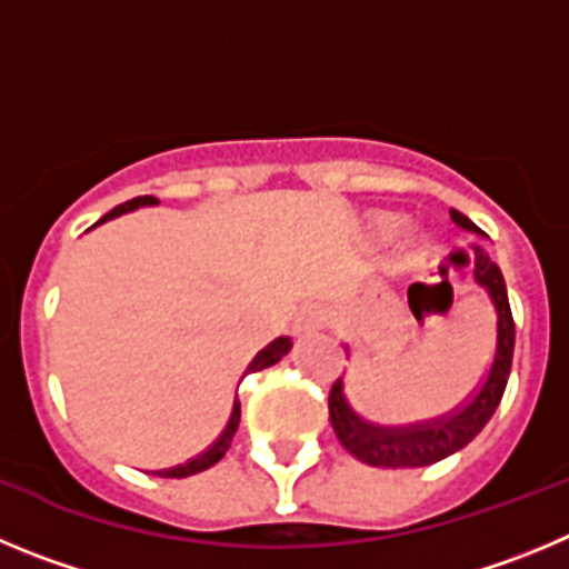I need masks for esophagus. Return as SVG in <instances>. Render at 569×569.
I'll return each instance as SVG.
<instances>
[{"instance_id": "34e87169", "label": "esophagus", "mask_w": 569, "mask_h": 569, "mask_svg": "<svg viewBox=\"0 0 569 569\" xmlns=\"http://www.w3.org/2000/svg\"><path fill=\"white\" fill-rule=\"evenodd\" d=\"M315 329H320V311H317L315 306H303V309L295 315L291 331L300 337V335H309V331H315Z\"/></svg>"}]
</instances>
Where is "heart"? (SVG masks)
Returning <instances> with one entry per match:
<instances>
[{"label": "heart", "instance_id": "b5f03b06", "mask_svg": "<svg viewBox=\"0 0 569 569\" xmlns=\"http://www.w3.org/2000/svg\"><path fill=\"white\" fill-rule=\"evenodd\" d=\"M399 229H402V221L399 218H393V214H377L371 221V238L377 247H386V243H391L393 238L399 234ZM422 247V240H417L413 243V249Z\"/></svg>", "mask_w": 569, "mask_h": 569}]
</instances>
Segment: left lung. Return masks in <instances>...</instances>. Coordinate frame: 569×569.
Returning <instances> with one entry per match:
<instances>
[{
    "label": "left lung",
    "instance_id": "8db88e82",
    "mask_svg": "<svg viewBox=\"0 0 569 569\" xmlns=\"http://www.w3.org/2000/svg\"><path fill=\"white\" fill-rule=\"evenodd\" d=\"M450 218L465 232L485 238L482 229L457 209H450ZM453 263L468 269L473 283L488 295L490 306H493V355H490V362L482 377H479V382L468 393H462V399H457L453 406L433 413V417L406 425H386L368 419L357 406V393L340 377L329 393L331 425H335V433L342 448L360 462L371 465V468H425V465L439 462V459L462 450L476 433L482 431L496 408H499V399L505 393V386H508L516 342V326L513 315H510L505 278H501L499 266L488 258L482 247H470L468 252H459ZM439 286L448 291V306L445 309H450L453 291H450L448 278Z\"/></svg>",
    "mask_w": 569,
    "mask_h": 569
}]
</instances>
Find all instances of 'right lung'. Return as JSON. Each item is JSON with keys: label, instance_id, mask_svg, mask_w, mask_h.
Masks as SVG:
<instances>
[{"label": "right lung", "instance_id": "right-lung-1", "mask_svg": "<svg viewBox=\"0 0 569 569\" xmlns=\"http://www.w3.org/2000/svg\"><path fill=\"white\" fill-rule=\"evenodd\" d=\"M141 207H158V201L152 196H141V198H132V201L121 203V207H116L112 212H107L104 218H101L99 223L104 221H112V218H119V214H127V212H136V209ZM96 223V227H99ZM291 351V340L289 337H278V340H272L266 348H260L258 355H254V360L247 366V373L249 371H263V368L274 366V362L283 360L286 355ZM238 422H240V402H238V393H234V406H232V413H229V422L227 428L221 431V437L214 439L212 445H209L207 450H203L201 457L189 459V462L178 465V468H170V470H158V476H167V479H183V476H192V473H201V470L212 468L214 462H221L223 453L229 450V445H232V437L234 431H238Z\"/></svg>", "mask_w": 569, "mask_h": 569}]
</instances>
